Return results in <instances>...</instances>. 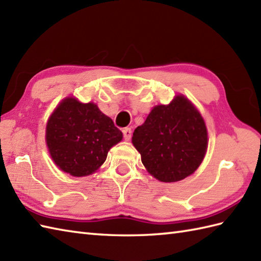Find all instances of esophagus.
Masks as SVG:
<instances>
[{
	"mask_svg": "<svg viewBox=\"0 0 261 261\" xmlns=\"http://www.w3.org/2000/svg\"><path fill=\"white\" fill-rule=\"evenodd\" d=\"M123 137L126 141H129L132 137V130L131 127H124L123 129Z\"/></svg>",
	"mask_w": 261,
	"mask_h": 261,
	"instance_id": "34e87169",
	"label": "esophagus"
}]
</instances>
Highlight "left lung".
I'll list each match as a JSON object with an SVG mask.
<instances>
[{
    "label": "left lung",
    "instance_id": "left-lung-1",
    "mask_svg": "<svg viewBox=\"0 0 261 261\" xmlns=\"http://www.w3.org/2000/svg\"><path fill=\"white\" fill-rule=\"evenodd\" d=\"M132 143L154 178L174 182L192 175L207 149V130L191 101L176 95L168 105H157L138 126Z\"/></svg>",
    "mask_w": 261,
    "mask_h": 261
}]
</instances>
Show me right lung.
Returning <instances> with one entry per match:
<instances>
[{"instance_id": "obj_1", "label": "right lung", "mask_w": 261, "mask_h": 261, "mask_svg": "<svg viewBox=\"0 0 261 261\" xmlns=\"http://www.w3.org/2000/svg\"><path fill=\"white\" fill-rule=\"evenodd\" d=\"M122 137L96 104L81 103L75 97L63 99L46 127L47 147L55 164L75 177L95 173Z\"/></svg>"}]
</instances>
